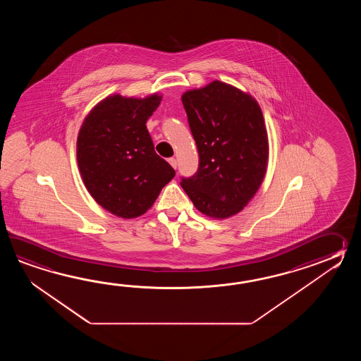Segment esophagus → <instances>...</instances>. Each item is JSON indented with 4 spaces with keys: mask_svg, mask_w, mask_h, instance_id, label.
Listing matches in <instances>:
<instances>
[{
    "mask_svg": "<svg viewBox=\"0 0 361 361\" xmlns=\"http://www.w3.org/2000/svg\"><path fill=\"white\" fill-rule=\"evenodd\" d=\"M170 165L174 168V169H177V160L174 159V157H171L169 159Z\"/></svg>",
    "mask_w": 361,
    "mask_h": 361,
    "instance_id": "1",
    "label": "esophagus"
}]
</instances>
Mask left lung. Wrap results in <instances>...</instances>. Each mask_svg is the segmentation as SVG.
Wrapping results in <instances>:
<instances>
[{"mask_svg": "<svg viewBox=\"0 0 361 361\" xmlns=\"http://www.w3.org/2000/svg\"><path fill=\"white\" fill-rule=\"evenodd\" d=\"M199 151V169L182 187L202 214H238L263 182L269 139L261 107L252 95L221 81L182 95Z\"/></svg>", "mask_w": 361, "mask_h": 361, "instance_id": "obj_1", "label": "left lung"}]
</instances>
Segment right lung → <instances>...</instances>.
Segmentation results:
<instances>
[{
    "label": "right lung",
    "mask_w": 361,
    "mask_h": 361,
    "mask_svg": "<svg viewBox=\"0 0 361 361\" xmlns=\"http://www.w3.org/2000/svg\"><path fill=\"white\" fill-rule=\"evenodd\" d=\"M161 97L116 94L86 116L77 138V162L85 187L109 213L125 219L145 214L176 170L154 152L147 120Z\"/></svg>",
    "instance_id": "right-lung-1"
}]
</instances>
